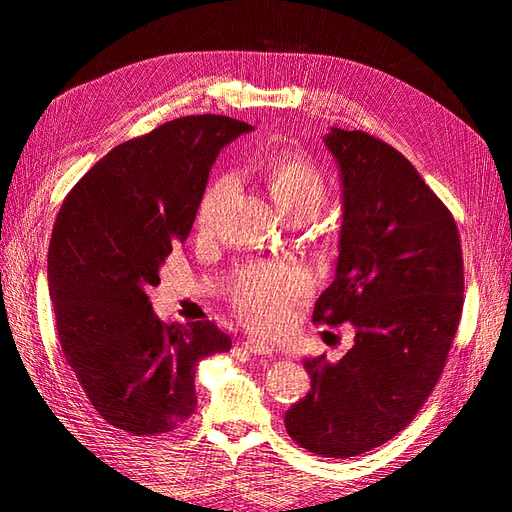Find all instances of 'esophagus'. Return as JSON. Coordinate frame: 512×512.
Listing matches in <instances>:
<instances>
[{
  "instance_id": "34e87169",
  "label": "esophagus",
  "mask_w": 512,
  "mask_h": 512,
  "mask_svg": "<svg viewBox=\"0 0 512 512\" xmlns=\"http://www.w3.org/2000/svg\"><path fill=\"white\" fill-rule=\"evenodd\" d=\"M243 348L250 352V354H260V356H273V348L271 346H267V344H262V342H258V339H245L243 342Z\"/></svg>"
}]
</instances>
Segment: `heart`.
Segmentation results:
<instances>
[{
    "instance_id": "obj_1",
    "label": "heart",
    "mask_w": 512,
    "mask_h": 512,
    "mask_svg": "<svg viewBox=\"0 0 512 512\" xmlns=\"http://www.w3.org/2000/svg\"><path fill=\"white\" fill-rule=\"evenodd\" d=\"M271 196L290 215H314L327 198V177L322 168L299 151H282L260 164ZM232 179L222 175L213 179L196 209V226L211 230L218 224ZM309 290V275L294 265H252L245 269L232 294L239 314L260 333H277L288 322L290 307Z\"/></svg>"
}]
</instances>
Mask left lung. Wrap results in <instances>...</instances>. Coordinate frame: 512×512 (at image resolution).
<instances>
[{"label": "left lung", "mask_w": 512, "mask_h": 512, "mask_svg": "<svg viewBox=\"0 0 512 512\" xmlns=\"http://www.w3.org/2000/svg\"><path fill=\"white\" fill-rule=\"evenodd\" d=\"M324 143L344 183L333 284L312 320L352 322L354 346L307 359L312 391L286 412L305 451L348 459L410 425L438 384L463 309V256L453 213L397 149L361 130Z\"/></svg>", "instance_id": "obj_1"}]
</instances>
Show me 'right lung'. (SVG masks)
<instances>
[{"label": "right lung", "mask_w": 512, "mask_h": 512, "mask_svg": "<svg viewBox=\"0 0 512 512\" xmlns=\"http://www.w3.org/2000/svg\"><path fill=\"white\" fill-rule=\"evenodd\" d=\"M252 126L188 115L130 138L68 192L49 245L57 337L91 406L132 436H164L196 410L194 376L232 342L211 320L175 327L147 290L188 239L209 168Z\"/></svg>", "instance_id": "add662e5"}]
</instances>
